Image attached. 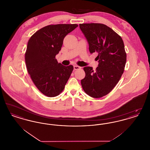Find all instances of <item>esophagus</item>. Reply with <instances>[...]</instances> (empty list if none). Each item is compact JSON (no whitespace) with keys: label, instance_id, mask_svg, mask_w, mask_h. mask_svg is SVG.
Here are the masks:
<instances>
[{"label":"esophagus","instance_id":"obj_1","mask_svg":"<svg viewBox=\"0 0 150 150\" xmlns=\"http://www.w3.org/2000/svg\"><path fill=\"white\" fill-rule=\"evenodd\" d=\"M81 69V67H80V66H78L75 65V66H74V69L75 70H79V69Z\"/></svg>","mask_w":150,"mask_h":150}]
</instances>
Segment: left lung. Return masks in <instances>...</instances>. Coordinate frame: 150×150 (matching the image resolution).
Listing matches in <instances>:
<instances>
[{
    "instance_id": "8db88e82",
    "label": "left lung",
    "mask_w": 150,
    "mask_h": 150,
    "mask_svg": "<svg viewBox=\"0 0 150 150\" xmlns=\"http://www.w3.org/2000/svg\"><path fill=\"white\" fill-rule=\"evenodd\" d=\"M89 44L91 53L97 52L98 66L84 67L85 78L81 80L84 91L93 98L110 93L119 82L127 61V53L121 36L106 25L91 23L79 25Z\"/></svg>"
}]
</instances>
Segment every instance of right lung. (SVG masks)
I'll list each match as a JSON object with an SVG mask.
<instances>
[{"label": "right lung", "mask_w": 150, "mask_h": 150, "mask_svg": "<svg viewBox=\"0 0 150 150\" xmlns=\"http://www.w3.org/2000/svg\"><path fill=\"white\" fill-rule=\"evenodd\" d=\"M78 25L57 24L46 26L31 36L25 59L28 71L36 88L45 96L56 97L64 89L74 67L57 62L64 39Z\"/></svg>", "instance_id": "obj_1"}]
</instances>
